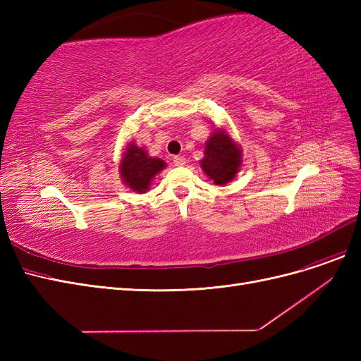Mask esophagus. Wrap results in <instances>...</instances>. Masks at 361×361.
Here are the masks:
<instances>
[{"mask_svg":"<svg viewBox=\"0 0 361 361\" xmlns=\"http://www.w3.org/2000/svg\"><path fill=\"white\" fill-rule=\"evenodd\" d=\"M173 162H174V166L183 167L185 164H187V159H185L183 157H174V158H173Z\"/></svg>","mask_w":361,"mask_h":361,"instance_id":"esophagus-1","label":"esophagus"}]
</instances>
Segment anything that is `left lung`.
I'll return each instance as SVG.
<instances>
[{
    "instance_id": "8db88e82",
    "label": "left lung",
    "mask_w": 361,
    "mask_h": 361,
    "mask_svg": "<svg viewBox=\"0 0 361 361\" xmlns=\"http://www.w3.org/2000/svg\"><path fill=\"white\" fill-rule=\"evenodd\" d=\"M200 167L215 185L232 182L243 167V149L228 133V129L215 128L204 145V157Z\"/></svg>"
}]
</instances>
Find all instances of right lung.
I'll return each instance as SVG.
<instances>
[{
	"mask_svg": "<svg viewBox=\"0 0 361 361\" xmlns=\"http://www.w3.org/2000/svg\"><path fill=\"white\" fill-rule=\"evenodd\" d=\"M166 167L167 164L161 158L150 157L145 147L137 146L135 141L130 140L120 155L118 174L126 188L145 194L149 191L154 178Z\"/></svg>",
	"mask_w": 361,
	"mask_h": 361,
	"instance_id": "add662e5",
	"label": "right lung"
}]
</instances>
